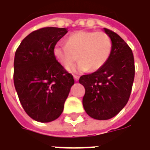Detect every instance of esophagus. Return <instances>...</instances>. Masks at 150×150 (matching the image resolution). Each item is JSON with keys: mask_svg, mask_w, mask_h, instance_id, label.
I'll return each instance as SVG.
<instances>
[{"mask_svg": "<svg viewBox=\"0 0 150 150\" xmlns=\"http://www.w3.org/2000/svg\"><path fill=\"white\" fill-rule=\"evenodd\" d=\"M74 79H75V81H78L79 80V76L78 75H74Z\"/></svg>", "mask_w": 150, "mask_h": 150, "instance_id": "1", "label": "esophagus"}]
</instances>
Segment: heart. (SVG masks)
Here are the masks:
<instances>
[{
	"mask_svg": "<svg viewBox=\"0 0 150 150\" xmlns=\"http://www.w3.org/2000/svg\"><path fill=\"white\" fill-rule=\"evenodd\" d=\"M112 51V41L110 36L102 31H81L71 35L67 44L59 43L53 50L54 56L65 67L75 63L76 67L70 71H94L102 67L109 59Z\"/></svg>",
	"mask_w": 150,
	"mask_h": 150,
	"instance_id": "b5f03b06",
	"label": "heart"
}]
</instances>
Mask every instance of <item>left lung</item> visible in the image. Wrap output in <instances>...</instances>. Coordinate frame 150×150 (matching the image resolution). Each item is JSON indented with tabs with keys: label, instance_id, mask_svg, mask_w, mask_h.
<instances>
[{
	"label": "left lung",
	"instance_id": "left-lung-1",
	"mask_svg": "<svg viewBox=\"0 0 150 150\" xmlns=\"http://www.w3.org/2000/svg\"><path fill=\"white\" fill-rule=\"evenodd\" d=\"M112 41L111 54L102 67L82 75L85 88L83 105L91 118L106 120L115 117L128 101L135 76L132 51L118 34L104 28Z\"/></svg>",
	"mask_w": 150,
	"mask_h": 150
}]
</instances>
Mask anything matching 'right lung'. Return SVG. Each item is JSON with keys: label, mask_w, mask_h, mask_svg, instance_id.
I'll list each match as a JSON object with an SVG mask.
<instances>
[{"label": "right lung", "mask_w": 150, "mask_h": 150, "mask_svg": "<svg viewBox=\"0 0 150 150\" xmlns=\"http://www.w3.org/2000/svg\"><path fill=\"white\" fill-rule=\"evenodd\" d=\"M67 31L52 27L39 29L26 36L16 50L14 87L25 112L37 122H52L62 115L75 83L53 53Z\"/></svg>", "instance_id": "right-lung-1"}]
</instances>
